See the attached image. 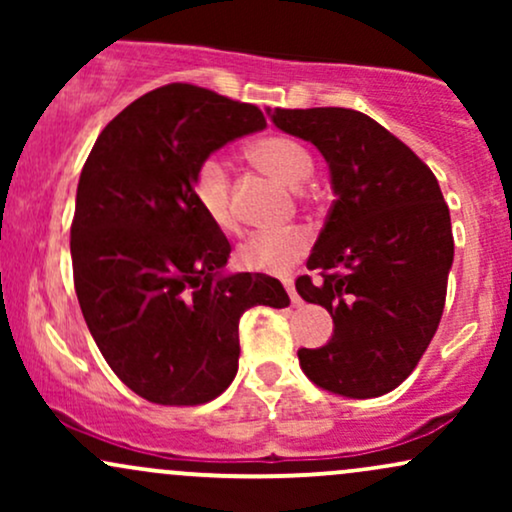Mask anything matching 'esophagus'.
<instances>
[{"label": "esophagus", "mask_w": 512, "mask_h": 512, "mask_svg": "<svg viewBox=\"0 0 512 512\" xmlns=\"http://www.w3.org/2000/svg\"><path fill=\"white\" fill-rule=\"evenodd\" d=\"M284 289L289 291V296H291V303H293V305L301 303V298H298V293H296V286H293V279H284Z\"/></svg>", "instance_id": "esophagus-1"}]
</instances>
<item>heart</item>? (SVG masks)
I'll use <instances>...</instances> for the list:
<instances>
[{
	"mask_svg": "<svg viewBox=\"0 0 512 512\" xmlns=\"http://www.w3.org/2000/svg\"><path fill=\"white\" fill-rule=\"evenodd\" d=\"M248 158L289 187H301L313 175L310 151L286 134H269L248 146ZM192 199L207 219L221 231H236V214L231 204V180L219 156L197 163L192 173ZM308 250V236L298 228L289 231H260L238 248V264L255 272H286Z\"/></svg>",
	"mask_w": 512,
	"mask_h": 512,
	"instance_id": "b5f03b06",
	"label": "heart"
}]
</instances>
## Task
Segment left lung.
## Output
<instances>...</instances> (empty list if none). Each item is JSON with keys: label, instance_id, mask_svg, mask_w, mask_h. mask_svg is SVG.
<instances>
[{"label": "left lung", "instance_id": "left-lung-1", "mask_svg": "<svg viewBox=\"0 0 512 512\" xmlns=\"http://www.w3.org/2000/svg\"><path fill=\"white\" fill-rule=\"evenodd\" d=\"M267 115L320 151L334 192L308 257L322 281L296 279L303 301L327 308L334 332L320 349H298L303 373L334 395H385L409 378L443 315L455 243L436 175L358 110Z\"/></svg>", "mask_w": 512, "mask_h": 512}]
</instances>
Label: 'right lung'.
<instances>
[{"label":"right lung","instance_id":"1","mask_svg":"<svg viewBox=\"0 0 512 512\" xmlns=\"http://www.w3.org/2000/svg\"><path fill=\"white\" fill-rule=\"evenodd\" d=\"M267 127L262 110L190 84L127 105L93 144L72 223L74 289L108 366L139 397L192 407L238 373V322L286 308L267 274H228L231 243L192 199L197 163Z\"/></svg>","mask_w":512,"mask_h":512}]
</instances>
